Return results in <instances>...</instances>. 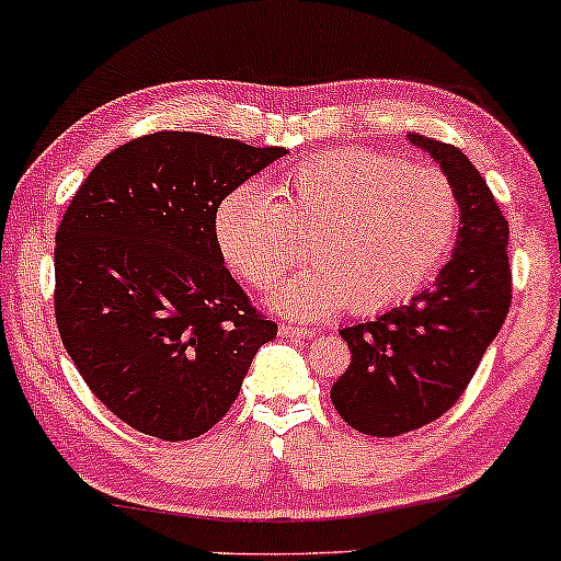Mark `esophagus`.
Returning a JSON list of instances; mask_svg holds the SVG:
<instances>
[{
  "instance_id": "esophagus-1",
  "label": "esophagus",
  "mask_w": 561,
  "mask_h": 561,
  "mask_svg": "<svg viewBox=\"0 0 561 561\" xmlns=\"http://www.w3.org/2000/svg\"><path fill=\"white\" fill-rule=\"evenodd\" d=\"M278 333H280V337H309L312 333H309L307 328H296V324H280L278 328Z\"/></svg>"
}]
</instances>
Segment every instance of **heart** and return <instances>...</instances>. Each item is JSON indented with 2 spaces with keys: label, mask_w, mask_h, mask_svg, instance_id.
<instances>
[{
  "label": "heart",
  "mask_w": 561,
  "mask_h": 561,
  "mask_svg": "<svg viewBox=\"0 0 561 561\" xmlns=\"http://www.w3.org/2000/svg\"><path fill=\"white\" fill-rule=\"evenodd\" d=\"M270 195L228 192L216 241L239 278L267 288L294 260L287 231L307 239L309 265L267 296L278 312L304 320L343 304L377 314L408 301L437 275L460 224L458 195L439 171L377 150L309 158Z\"/></svg>",
  "instance_id": "b5f03b06"
}]
</instances>
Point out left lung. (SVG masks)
I'll list each match as a JSON object with an SVG mask.
<instances>
[{"mask_svg":"<svg viewBox=\"0 0 561 561\" xmlns=\"http://www.w3.org/2000/svg\"><path fill=\"white\" fill-rule=\"evenodd\" d=\"M445 171L460 205L453 260L411 304L343 328L351 366L330 390L356 432L400 437L458 403L513 301L510 226L476 165L449 142L408 135Z\"/></svg>","mask_w":561,"mask_h":561,"instance_id":"8db88e82","label":"left lung"}]
</instances>
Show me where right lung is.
Returning a JSON list of instances; mask_svg holds the SVG:
<instances>
[{
    "instance_id": "right-lung-1",
    "label": "right lung",
    "mask_w": 561,
    "mask_h": 561,
    "mask_svg": "<svg viewBox=\"0 0 561 561\" xmlns=\"http://www.w3.org/2000/svg\"><path fill=\"white\" fill-rule=\"evenodd\" d=\"M286 156L153 133L90 171L54 247V317L95 398L148 437L195 439L226 416L278 324L224 265L216 210Z\"/></svg>"
}]
</instances>
